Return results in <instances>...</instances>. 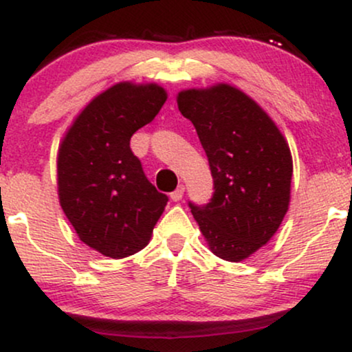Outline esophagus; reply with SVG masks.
I'll list each match as a JSON object with an SVG mask.
<instances>
[{"label": "esophagus", "instance_id": "esophagus-1", "mask_svg": "<svg viewBox=\"0 0 352 352\" xmlns=\"http://www.w3.org/2000/svg\"><path fill=\"white\" fill-rule=\"evenodd\" d=\"M184 192H185V187H184V185H179V187H177V188L173 190V192L170 193V199H172L173 201H179V200H182V197H184Z\"/></svg>", "mask_w": 352, "mask_h": 352}]
</instances>
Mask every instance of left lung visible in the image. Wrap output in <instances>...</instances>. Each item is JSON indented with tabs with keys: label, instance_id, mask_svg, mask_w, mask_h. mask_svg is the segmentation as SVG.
Instances as JSON below:
<instances>
[{
	"label": "left lung",
	"instance_id": "1",
	"mask_svg": "<svg viewBox=\"0 0 352 352\" xmlns=\"http://www.w3.org/2000/svg\"><path fill=\"white\" fill-rule=\"evenodd\" d=\"M208 157L212 200L190 204L210 252L243 261L280 228L292 199L293 159L273 119L243 91L218 82L177 94Z\"/></svg>",
	"mask_w": 352,
	"mask_h": 352
}]
</instances>
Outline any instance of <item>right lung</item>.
<instances>
[{
	"mask_svg": "<svg viewBox=\"0 0 352 352\" xmlns=\"http://www.w3.org/2000/svg\"><path fill=\"white\" fill-rule=\"evenodd\" d=\"M165 100L167 91L155 82H117L79 112L59 144L60 208L79 240L104 256L145 248L168 201L131 151V137Z\"/></svg>",
	"mask_w": 352,
	"mask_h": 352,
	"instance_id": "obj_1",
	"label": "right lung"
}]
</instances>
